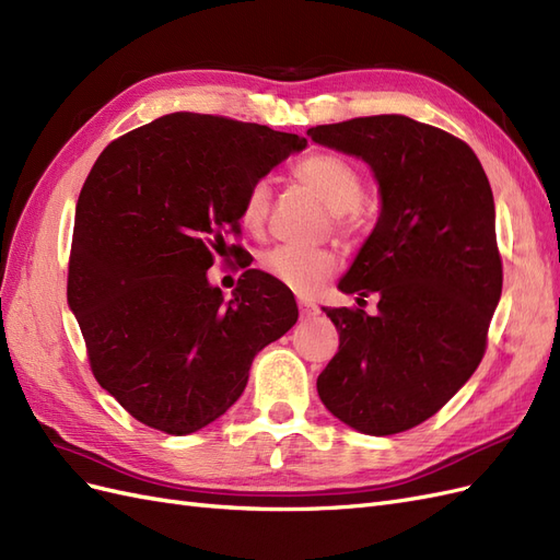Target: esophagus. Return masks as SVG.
Masks as SVG:
<instances>
[{"mask_svg":"<svg viewBox=\"0 0 560 560\" xmlns=\"http://www.w3.org/2000/svg\"><path fill=\"white\" fill-rule=\"evenodd\" d=\"M298 310H300V316H314V314H318V307L314 305V302H310V300H298Z\"/></svg>","mask_w":560,"mask_h":560,"instance_id":"1","label":"esophagus"}]
</instances>
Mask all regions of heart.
<instances>
[{"instance_id": "b5f03b06", "label": "heart", "mask_w": 560, "mask_h": 560, "mask_svg": "<svg viewBox=\"0 0 560 560\" xmlns=\"http://www.w3.org/2000/svg\"><path fill=\"white\" fill-rule=\"evenodd\" d=\"M295 180L310 187L322 199L335 232L345 236L357 234L363 225V178L359 168L335 152H312L300 159L293 168ZM271 201V185L267 178L253 180L242 203V222L250 232L262 230ZM260 269L267 277L298 295H310L338 271V253L328 246L300 248L279 244L260 255Z\"/></svg>"}]
</instances>
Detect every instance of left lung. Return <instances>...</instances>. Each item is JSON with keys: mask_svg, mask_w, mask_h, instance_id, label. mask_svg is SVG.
Wrapping results in <instances>:
<instances>
[{"mask_svg": "<svg viewBox=\"0 0 560 560\" xmlns=\"http://www.w3.org/2000/svg\"><path fill=\"white\" fill-rule=\"evenodd\" d=\"M307 136L369 162L382 195L377 225L340 281L359 305L377 293V314L324 307L340 347L316 389L363 434H401L448 404L486 354L502 295L488 175L465 140L401 115Z\"/></svg>", "mask_w": 560, "mask_h": 560, "instance_id": "obj_1", "label": "left lung"}]
</instances>
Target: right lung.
Wrapping results in <instances>:
<instances>
[{
	"label": "right lung",
	"mask_w": 560,
	"mask_h": 560,
	"mask_svg": "<svg viewBox=\"0 0 560 560\" xmlns=\"http://www.w3.org/2000/svg\"><path fill=\"white\" fill-rule=\"evenodd\" d=\"M305 138L173 112L112 140L77 201L68 302L91 373L171 436L218 420L253 357L298 322L293 293L246 269L225 302L206 279L238 234L246 189Z\"/></svg>",
	"instance_id": "right-lung-1"
}]
</instances>
